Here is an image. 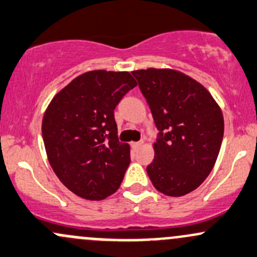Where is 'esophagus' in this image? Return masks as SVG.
I'll use <instances>...</instances> for the list:
<instances>
[{"mask_svg":"<svg viewBox=\"0 0 257 257\" xmlns=\"http://www.w3.org/2000/svg\"><path fill=\"white\" fill-rule=\"evenodd\" d=\"M142 145H143V141H140V142H132L131 143V146L135 148V150H136V148L141 147V146H142Z\"/></svg>","mask_w":257,"mask_h":257,"instance_id":"esophagus-1","label":"esophagus"}]
</instances>
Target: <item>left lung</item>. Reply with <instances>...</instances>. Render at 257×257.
I'll use <instances>...</instances> for the list:
<instances>
[{
	"instance_id": "obj_1",
	"label": "left lung",
	"mask_w": 257,
	"mask_h": 257,
	"mask_svg": "<svg viewBox=\"0 0 257 257\" xmlns=\"http://www.w3.org/2000/svg\"><path fill=\"white\" fill-rule=\"evenodd\" d=\"M132 74L159 130L147 167L152 184L172 197L194 191L216 164L224 134L222 110L202 84L183 72L147 68Z\"/></svg>"
}]
</instances>
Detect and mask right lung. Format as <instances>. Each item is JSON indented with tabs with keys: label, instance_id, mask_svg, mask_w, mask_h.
Returning <instances> with one entry per match:
<instances>
[{
	"label": "right lung",
	"instance_id": "right-lung-1",
	"mask_svg": "<svg viewBox=\"0 0 257 257\" xmlns=\"http://www.w3.org/2000/svg\"><path fill=\"white\" fill-rule=\"evenodd\" d=\"M137 82L130 72L95 70L76 77L46 107L44 145L52 170L70 191L99 201L116 192L130 162L114 110Z\"/></svg>",
	"mask_w": 257,
	"mask_h": 257
}]
</instances>
